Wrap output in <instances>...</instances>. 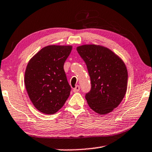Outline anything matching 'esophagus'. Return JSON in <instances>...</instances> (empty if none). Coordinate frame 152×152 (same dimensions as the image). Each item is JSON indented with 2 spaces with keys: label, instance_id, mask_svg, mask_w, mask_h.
I'll return each mask as SVG.
<instances>
[{
  "label": "esophagus",
  "instance_id": "1",
  "mask_svg": "<svg viewBox=\"0 0 152 152\" xmlns=\"http://www.w3.org/2000/svg\"><path fill=\"white\" fill-rule=\"evenodd\" d=\"M80 86H78V85H76V87L74 88V89H73V91L74 93H76V92H78L79 91H80Z\"/></svg>",
  "mask_w": 152,
  "mask_h": 152
}]
</instances>
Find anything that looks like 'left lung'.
Segmentation results:
<instances>
[{
  "mask_svg": "<svg viewBox=\"0 0 152 152\" xmlns=\"http://www.w3.org/2000/svg\"><path fill=\"white\" fill-rule=\"evenodd\" d=\"M76 50L91 78V91L85 95L89 107L101 115L112 112L126 92L128 72L123 61L102 46L85 45Z\"/></svg>",
  "mask_w": 152,
  "mask_h": 152,
  "instance_id": "obj_1",
  "label": "left lung"
}]
</instances>
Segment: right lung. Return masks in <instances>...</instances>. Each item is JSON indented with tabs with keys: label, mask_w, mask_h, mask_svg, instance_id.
<instances>
[{
	"label": "right lung",
	"mask_w": 152,
	"mask_h": 152,
	"mask_svg": "<svg viewBox=\"0 0 152 152\" xmlns=\"http://www.w3.org/2000/svg\"><path fill=\"white\" fill-rule=\"evenodd\" d=\"M72 46L50 45L28 62L24 82L31 102L46 114H53L64 106L71 91L64 69Z\"/></svg>",
	"instance_id": "obj_1"
}]
</instances>
